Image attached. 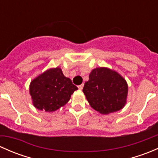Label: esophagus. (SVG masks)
Here are the masks:
<instances>
[{
    "label": "esophagus",
    "instance_id": "34e87169",
    "mask_svg": "<svg viewBox=\"0 0 158 158\" xmlns=\"http://www.w3.org/2000/svg\"><path fill=\"white\" fill-rule=\"evenodd\" d=\"M78 88H79V90H82V89H83V84H82V85H79V86H78Z\"/></svg>",
    "mask_w": 158,
    "mask_h": 158
}]
</instances>
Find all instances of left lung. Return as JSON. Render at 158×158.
<instances>
[{
  "label": "left lung",
  "instance_id": "obj_1",
  "mask_svg": "<svg viewBox=\"0 0 158 158\" xmlns=\"http://www.w3.org/2000/svg\"><path fill=\"white\" fill-rule=\"evenodd\" d=\"M89 78L82 91L92 109L107 114L125 106L128 85L118 73L100 67L92 70Z\"/></svg>",
  "mask_w": 158,
  "mask_h": 158
}]
</instances>
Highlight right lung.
Returning <instances> with one entry per match:
<instances>
[{
    "label": "right lung",
    "mask_w": 158,
    "mask_h": 158,
    "mask_svg": "<svg viewBox=\"0 0 158 158\" xmlns=\"http://www.w3.org/2000/svg\"><path fill=\"white\" fill-rule=\"evenodd\" d=\"M78 88L63 75L60 68L46 71L30 82L33 106L39 110L54 111L65 106Z\"/></svg>",
    "instance_id": "obj_1"
}]
</instances>
